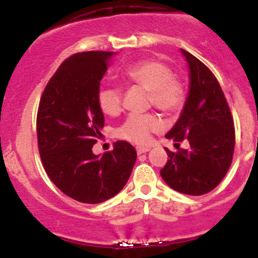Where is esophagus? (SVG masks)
<instances>
[{
    "mask_svg": "<svg viewBox=\"0 0 258 258\" xmlns=\"http://www.w3.org/2000/svg\"><path fill=\"white\" fill-rule=\"evenodd\" d=\"M149 151H150L149 147H141V146L137 147L138 155H143V153H146V152H149Z\"/></svg>",
    "mask_w": 258,
    "mask_h": 258,
    "instance_id": "obj_1",
    "label": "esophagus"
}]
</instances>
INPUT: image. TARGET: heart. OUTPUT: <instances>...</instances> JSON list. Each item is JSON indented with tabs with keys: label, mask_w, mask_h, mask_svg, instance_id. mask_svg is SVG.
Returning a JSON list of instances; mask_svg holds the SVG:
<instances>
[{
	"label": "heart",
	"mask_w": 258,
	"mask_h": 258,
	"mask_svg": "<svg viewBox=\"0 0 258 258\" xmlns=\"http://www.w3.org/2000/svg\"><path fill=\"white\" fill-rule=\"evenodd\" d=\"M123 78L129 85L141 86L149 91L150 103L163 113H176L184 105L183 86L174 79L172 69L160 60H141L125 69ZM98 105L105 114L119 113L121 109L120 89L115 86L103 88L98 92ZM161 129V120L155 114L133 113L118 128L117 135L132 143L145 145L150 141L152 133Z\"/></svg>",
	"instance_id": "obj_1"
}]
</instances>
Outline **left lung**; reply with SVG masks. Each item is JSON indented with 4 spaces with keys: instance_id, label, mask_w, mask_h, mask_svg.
<instances>
[{
    "instance_id": "left-lung-1",
    "label": "left lung",
    "mask_w": 258,
    "mask_h": 258,
    "mask_svg": "<svg viewBox=\"0 0 258 258\" xmlns=\"http://www.w3.org/2000/svg\"><path fill=\"white\" fill-rule=\"evenodd\" d=\"M189 66V92L180 117L167 139L189 140L187 150L172 152L161 169L168 186L186 195H204L222 181L229 169L235 146V129L218 80L201 60L181 48ZM179 145V144H175Z\"/></svg>"
}]
</instances>
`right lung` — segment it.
Returning a JSON list of instances; mask_svg holds the SVG:
<instances>
[{
	"label": "right lung",
	"instance_id": "right-lung-1",
	"mask_svg": "<svg viewBox=\"0 0 258 258\" xmlns=\"http://www.w3.org/2000/svg\"><path fill=\"white\" fill-rule=\"evenodd\" d=\"M114 52L89 51L67 58L46 85L36 118L39 152L46 173L69 198L100 204L124 187L137 161L126 141L94 155L105 125L100 83Z\"/></svg>",
	"mask_w": 258,
	"mask_h": 258
}]
</instances>
